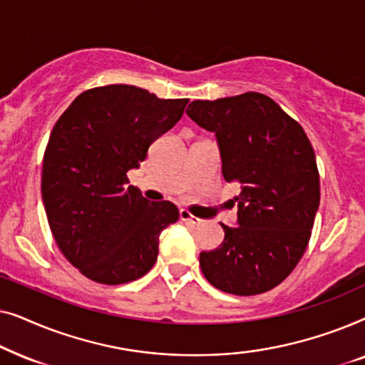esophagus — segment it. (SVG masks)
Masks as SVG:
<instances>
[{"instance_id": "obj_1", "label": "esophagus", "mask_w": 365, "mask_h": 365, "mask_svg": "<svg viewBox=\"0 0 365 365\" xmlns=\"http://www.w3.org/2000/svg\"><path fill=\"white\" fill-rule=\"evenodd\" d=\"M179 217H181L182 222L191 224V226H199V224L202 222L201 219L196 217V216H192V214L189 212V211H186V209H181V211H179Z\"/></svg>"}]
</instances>
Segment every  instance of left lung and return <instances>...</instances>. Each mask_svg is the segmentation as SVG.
Here are the masks:
<instances>
[{
  "instance_id": "8db88e82",
  "label": "left lung",
  "mask_w": 365,
  "mask_h": 365,
  "mask_svg": "<svg viewBox=\"0 0 365 365\" xmlns=\"http://www.w3.org/2000/svg\"><path fill=\"white\" fill-rule=\"evenodd\" d=\"M187 116L216 133L222 176L241 184L237 224L201 252L204 277L219 291L256 296L279 286L311 239L321 184L312 144L301 124L261 93L192 101Z\"/></svg>"
}]
</instances>
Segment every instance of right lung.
Returning <instances> with one entry per match:
<instances>
[{"instance_id":"1","label":"right lung","mask_w":365,"mask_h":365,"mask_svg":"<svg viewBox=\"0 0 365 365\" xmlns=\"http://www.w3.org/2000/svg\"><path fill=\"white\" fill-rule=\"evenodd\" d=\"M187 101L109 84L79 94L54 124L43 158L44 209L59 251L91 281L131 282L156 262L159 234L179 211L149 202L126 174Z\"/></svg>"}]
</instances>
